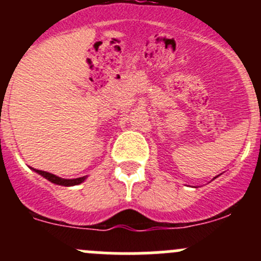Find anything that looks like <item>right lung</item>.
Masks as SVG:
<instances>
[{
  "label": "right lung",
  "instance_id": "add662e5",
  "mask_svg": "<svg viewBox=\"0 0 261 261\" xmlns=\"http://www.w3.org/2000/svg\"><path fill=\"white\" fill-rule=\"evenodd\" d=\"M38 174H40L41 177H44L45 179H48L54 184H59V186H64V187H70V186H77V184H81L82 181L86 180L87 177H81V178H75V179H64V178L57 177V175L51 174V173L44 172V170H38L34 169Z\"/></svg>",
  "mask_w": 261,
  "mask_h": 261
}]
</instances>
